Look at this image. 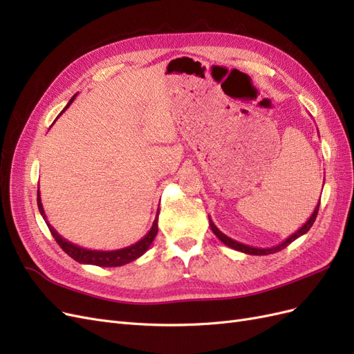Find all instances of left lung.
<instances>
[{
  "label": "left lung",
  "instance_id": "left-lung-1",
  "mask_svg": "<svg viewBox=\"0 0 354 354\" xmlns=\"http://www.w3.org/2000/svg\"><path fill=\"white\" fill-rule=\"evenodd\" d=\"M319 205H320V200H319V203H317L315 212H313L311 216L308 218V221L306 222L304 225H302L298 231H295L294 234L289 236L286 240L281 241V243H279L277 246H271V248H252V246H249V245H243V243H240V241H236V240H233V239H230L228 236H225L224 233H222V231L218 230V227L214 224V221H212L210 218H209V225H210L212 231H214V233H215V236L222 241V243L227 245V246L231 248V249H236V250H239V252H243V254H248V255H270V254H276V252H279V250H281V249H285L286 246H289V245L292 243V241L297 240L298 237H301L302 234L307 233V231L311 228V225L315 224V221H316V218H317Z\"/></svg>",
  "mask_w": 354,
  "mask_h": 354
}]
</instances>
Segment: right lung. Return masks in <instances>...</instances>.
<instances>
[{"label":"right lung","instance_id":"add662e5","mask_svg":"<svg viewBox=\"0 0 354 354\" xmlns=\"http://www.w3.org/2000/svg\"><path fill=\"white\" fill-rule=\"evenodd\" d=\"M75 96L77 95H74L73 97H71V100L66 104V106L64 108L62 113L57 115V118L65 113V111L69 108L71 104L74 102ZM37 205H38L39 214H41V216L44 218L46 224H47V227L50 230V233H52V236L57 241V245L62 248L64 252H66V254L71 258L75 259L77 262H80V264H90V266H97V267H120V266L129 264V262H132V261L138 259L139 257H142L145 254V252L148 250V248L151 246V243H153V240L156 239L157 231H158V225H157L158 212H157L156 219L153 222V227H151V230L148 231L147 236H144L139 241H136L135 245H130L127 248L117 249V250H90V249H86V248H82V246H77L74 243H71V241L64 239L52 225L48 224L47 216H46V212L43 209L41 197H39V188H38V193H37Z\"/></svg>","mask_w":354,"mask_h":354}]
</instances>
